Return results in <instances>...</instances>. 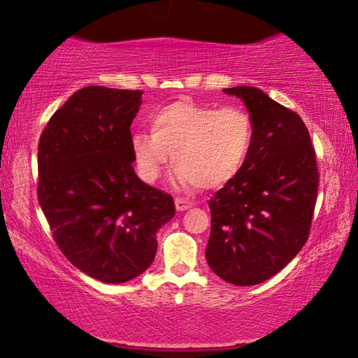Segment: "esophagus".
<instances>
[{
	"mask_svg": "<svg viewBox=\"0 0 358 358\" xmlns=\"http://www.w3.org/2000/svg\"><path fill=\"white\" fill-rule=\"evenodd\" d=\"M192 206H194V201H190L187 199H180V196L176 199V210L178 211H185L192 208Z\"/></svg>",
	"mask_w": 358,
	"mask_h": 358,
	"instance_id": "esophagus-1",
	"label": "esophagus"
}]
</instances>
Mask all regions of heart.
Segmentation results:
<instances>
[{"label":"heart","mask_w":358,"mask_h":358,"mask_svg":"<svg viewBox=\"0 0 358 358\" xmlns=\"http://www.w3.org/2000/svg\"><path fill=\"white\" fill-rule=\"evenodd\" d=\"M152 131H137L131 147L145 182H157L173 153L180 179L201 189L229 182L245 166L257 126L242 108L176 101L150 116Z\"/></svg>","instance_id":"1"}]
</instances>
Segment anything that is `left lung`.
<instances>
[{
  "mask_svg": "<svg viewBox=\"0 0 358 358\" xmlns=\"http://www.w3.org/2000/svg\"><path fill=\"white\" fill-rule=\"evenodd\" d=\"M245 103L257 126L250 158L211 196L206 262L236 286H255L281 271L308 239L320 173L308 129L255 87L222 90Z\"/></svg>",
  "mask_w": 358,
  "mask_h": 358,
  "instance_id": "obj_1",
  "label": "left lung"
}]
</instances>
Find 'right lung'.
I'll return each mask as SVG.
<instances>
[{
  "mask_svg": "<svg viewBox=\"0 0 358 358\" xmlns=\"http://www.w3.org/2000/svg\"><path fill=\"white\" fill-rule=\"evenodd\" d=\"M141 90L90 85L55 113L38 142V201L53 239L101 282L131 281L152 265L173 196L132 168L131 124Z\"/></svg>",
  "mask_w": 358,
  "mask_h": 358,
  "instance_id": "1",
  "label": "right lung"
}]
</instances>
